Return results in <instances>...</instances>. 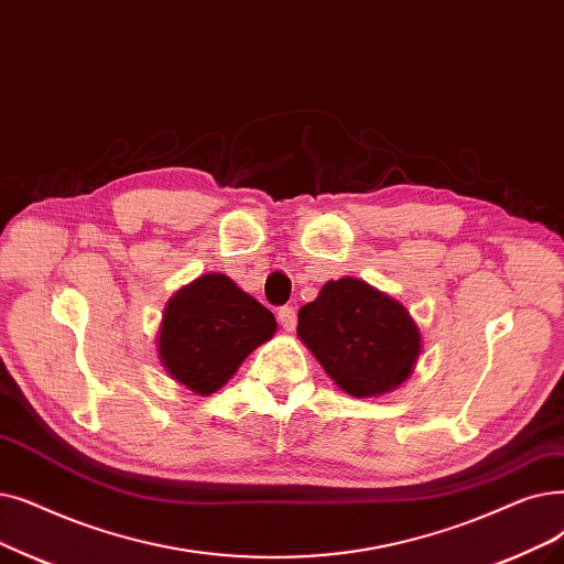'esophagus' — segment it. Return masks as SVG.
Returning <instances> with one entry per match:
<instances>
[{
    "mask_svg": "<svg viewBox=\"0 0 564 564\" xmlns=\"http://www.w3.org/2000/svg\"><path fill=\"white\" fill-rule=\"evenodd\" d=\"M279 323L285 332H292L297 327V311L292 306H281L279 308Z\"/></svg>",
    "mask_w": 564,
    "mask_h": 564,
    "instance_id": "1",
    "label": "esophagus"
}]
</instances>
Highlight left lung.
I'll use <instances>...</instances> for the list:
<instances>
[{
  "label": "left lung",
  "instance_id": "1",
  "mask_svg": "<svg viewBox=\"0 0 564 564\" xmlns=\"http://www.w3.org/2000/svg\"><path fill=\"white\" fill-rule=\"evenodd\" d=\"M297 317V336L327 376L357 399L397 389L422 350L410 313L359 279L325 283Z\"/></svg>",
  "mask_w": 564,
  "mask_h": 564
}]
</instances>
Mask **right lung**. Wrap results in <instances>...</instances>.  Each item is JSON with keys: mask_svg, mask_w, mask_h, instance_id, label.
<instances>
[{"mask_svg": "<svg viewBox=\"0 0 564 564\" xmlns=\"http://www.w3.org/2000/svg\"><path fill=\"white\" fill-rule=\"evenodd\" d=\"M276 332L274 313L224 274H207L167 302L159 357L170 378L195 394H214L247 355Z\"/></svg>", "mask_w": 564, "mask_h": 564, "instance_id": "1", "label": "right lung"}]
</instances>
